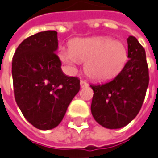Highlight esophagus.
Listing matches in <instances>:
<instances>
[{
    "label": "esophagus",
    "instance_id": "34e87169",
    "mask_svg": "<svg viewBox=\"0 0 158 158\" xmlns=\"http://www.w3.org/2000/svg\"><path fill=\"white\" fill-rule=\"evenodd\" d=\"M80 85H81V88H84V87L88 86L89 84H88V82L84 81V80H81V81H80Z\"/></svg>",
    "mask_w": 158,
    "mask_h": 158
}]
</instances>
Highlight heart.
Here are the masks:
<instances>
[{
    "mask_svg": "<svg viewBox=\"0 0 158 158\" xmlns=\"http://www.w3.org/2000/svg\"><path fill=\"white\" fill-rule=\"evenodd\" d=\"M125 45L110 37L94 36L73 40L70 48H62L58 56L69 69L75 71L80 62H85L84 71L96 81H106L121 71L127 61Z\"/></svg>",
    "mask_w": 158,
    "mask_h": 158,
    "instance_id": "heart-1",
    "label": "heart"
}]
</instances>
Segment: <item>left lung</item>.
<instances>
[{
  "mask_svg": "<svg viewBox=\"0 0 158 158\" xmlns=\"http://www.w3.org/2000/svg\"><path fill=\"white\" fill-rule=\"evenodd\" d=\"M127 42L129 61L122 71L108 82L90 85L92 116L107 129L123 128L136 117L149 85L144 48L136 37L129 36Z\"/></svg>",
  "mask_w": 158,
  "mask_h": 158,
  "instance_id": "1",
  "label": "left lung"
}]
</instances>
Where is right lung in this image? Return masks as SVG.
I'll return each mask as SVG.
<instances>
[{
  "label": "right lung",
  "instance_id": "right-lung-1",
  "mask_svg": "<svg viewBox=\"0 0 158 158\" xmlns=\"http://www.w3.org/2000/svg\"><path fill=\"white\" fill-rule=\"evenodd\" d=\"M57 48L56 31L37 33L18 46L12 60L15 102L27 121L42 131L62 122L80 90V80L63 74Z\"/></svg>",
  "mask_w": 158,
  "mask_h": 158
}]
</instances>
